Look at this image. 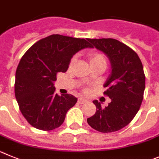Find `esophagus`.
Segmentation results:
<instances>
[{
	"label": "esophagus",
	"mask_w": 159,
	"mask_h": 159,
	"mask_svg": "<svg viewBox=\"0 0 159 159\" xmlns=\"http://www.w3.org/2000/svg\"><path fill=\"white\" fill-rule=\"evenodd\" d=\"M78 102L79 104H85V103H87V101L85 99H84V98H82V97H79L78 99Z\"/></svg>",
	"instance_id": "34e87169"
}]
</instances>
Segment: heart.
I'll list each match as a JSON object with an SVG mask.
<instances>
[{"label":"heart","mask_w":159,"mask_h":159,"mask_svg":"<svg viewBox=\"0 0 159 159\" xmlns=\"http://www.w3.org/2000/svg\"><path fill=\"white\" fill-rule=\"evenodd\" d=\"M88 58L89 61L90 65H93V64L97 63H103L106 65V58H105V56L101 52L92 51V52L89 53ZM75 61H76V58L73 57L70 60V65H73L75 62Z\"/></svg>","instance_id":"1"}]
</instances>
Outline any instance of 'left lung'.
I'll return each mask as SVG.
<instances>
[{"mask_svg":"<svg viewBox=\"0 0 159 159\" xmlns=\"http://www.w3.org/2000/svg\"><path fill=\"white\" fill-rule=\"evenodd\" d=\"M92 47L106 54L111 72L104 83V95L111 100L101 108L93 101L97 111L87 119L89 125L103 133L113 132L128 125L139 110L145 89V74L139 57L131 48L115 39H87Z\"/></svg>","mask_w":159,"mask_h":159,"instance_id":"left-lung-1","label":"left lung"}]
</instances>
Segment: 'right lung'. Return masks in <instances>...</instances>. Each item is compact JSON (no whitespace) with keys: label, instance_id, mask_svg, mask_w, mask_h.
Returning a JSON list of instances; mask_svg holds the SVG:
<instances>
[{"label":"right lung","instance_id":"obj_1","mask_svg":"<svg viewBox=\"0 0 159 159\" xmlns=\"http://www.w3.org/2000/svg\"><path fill=\"white\" fill-rule=\"evenodd\" d=\"M93 48L85 39L51 35L26 51L17 66L15 96L20 110L32 127L51 131L62 124L66 114L76 104L71 94L55 93L57 74L65 73L73 55Z\"/></svg>","mask_w":159,"mask_h":159}]
</instances>
